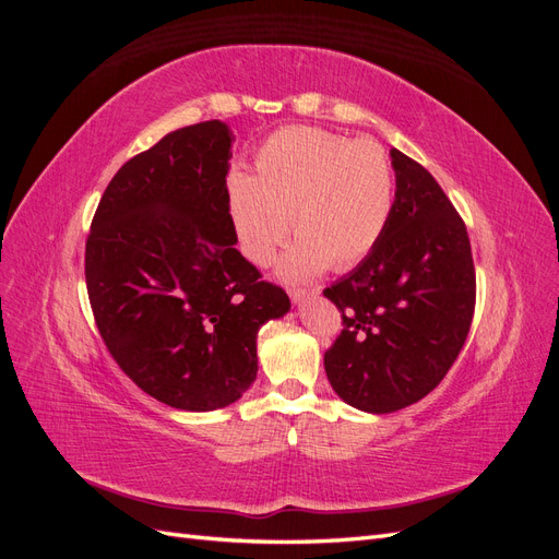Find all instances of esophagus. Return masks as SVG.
<instances>
[{
  "instance_id": "1",
  "label": "esophagus",
  "mask_w": 559,
  "mask_h": 559,
  "mask_svg": "<svg viewBox=\"0 0 559 559\" xmlns=\"http://www.w3.org/2000/svg\"><path fill=\"white\" fill-rule=\"evenodd\" d=\"M314 296H319V289H294L292 292V300L296 302V306H302V302L314 298Z\"/></svg>"
}]
</instances>
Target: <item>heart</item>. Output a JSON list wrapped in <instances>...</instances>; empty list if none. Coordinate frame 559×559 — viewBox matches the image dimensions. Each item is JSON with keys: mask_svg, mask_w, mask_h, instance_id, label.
<instances>
[{"mask_svg": "<svg viewBox=\"0 0 559 559\" xmlns=\"http://www.w3.org/2000/svg\"><path fill=\"white\" fill-rule=\"evenodd\" d=\"M228 218L242 257L265 267L289 238L277 273L302 282L361 263L380 242L394 207V175L370 140L319 128H282L259 146L251 177H228ZM293 224H288V216Z\"/></svg>", "mask_w": 559, "mask_h": 559, "instance_id": "b5f03b06", "label": "heart"}]
</instances>
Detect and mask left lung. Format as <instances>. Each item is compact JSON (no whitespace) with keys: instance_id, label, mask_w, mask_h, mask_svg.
Listing matches in <instances>:
<instances>
[{"instance_id":"left-lung-1","label":"left lung","mask_w":559,"mask_h":559,"mask_svg":"<svg viewBox=\"0 0 559 559\" xmlns=\"http://www.w3.org/2000/svg\"><path fill=\"white\" fill-rule=\"evenodd\" d=\"M394 207L380 242L324 292L343 333L324 354L326 378L347 405L396 413L425 399L464 347L476 308L466 226L438 181L399 148Z\"/></svg>"}]
</instances>
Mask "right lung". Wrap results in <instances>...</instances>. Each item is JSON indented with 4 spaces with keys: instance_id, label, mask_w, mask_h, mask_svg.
<instances>
[{
    "instance_id": "obj_1",
    "label": "right lung",
    "mask_w": 559,
    "mask_h": 559,
    "mask_svg": "<svg viewBox=\"0 0 559 559\" xmlns=\"http://www.w3.org/2000/svg\"><path fill=\"white\" fill-rule=\"evenodd\" d=\"M233 132L179 128L130 158L99 200L86 242L95 324L123 373L177 411L210 413L257 380V335L292 310L235 249Z\"/></svg>"
}]
</instances>
